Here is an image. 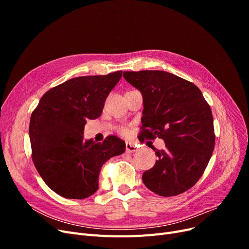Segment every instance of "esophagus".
I'll list each match as a JSON object with an SVG mask.
<instances>
[{"label":"esophagus","instance_id":"esophagus-1","mask_svg":"<svg viewBox=\"0 0 249 249\" xmlns=\"http://www.w3.org/2000/svg\"><path fill=\"white\" fill-rule=\"evenodd\" d=\"M137 150V146L132 142H126V151L128 153H132Z\"/></svg>","mask_w":249,"mask_h":249}]
</instances>
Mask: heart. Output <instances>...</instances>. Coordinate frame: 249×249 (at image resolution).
I'll return each instance as SVG.
<instances>
[{
  "label": "heart",
  "instance_id": "obj_1",
  "mask_svg": "<svg viewBox=\"0 0 249 249\" xmlns=\"http://www.w3.org/2000/svg\"><path fill=\"white\" fill-rule=\"evenodd\" d=\"M120 132H121L122 134H126V133H127V129H126L125 127H122V128L120 129Z\"/></svg>",
  "mask_w": 249,
  "mask_h": 249
}]
</instances>
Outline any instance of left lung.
<instances>
[{"label": "left lung", "mask_w": 249, "mask_h": 249, "mask_svg": "<svg viewBox=\"0 0 249 249\" xmlns=\"http://www.w3.org/2000/svg\"><path fill=\"white\" fill-rule=\"evenodd\" d=\"M125 80L143 97L140 142H165L154 151L158 160L142 175L147 189L162 197H172L195 186L210 160L215 133L212 111L200 89L176 74L163 71H124ZM148 145V143H147Z\"/></svg>", "instance_id": "8db88e82"}]
</instances>
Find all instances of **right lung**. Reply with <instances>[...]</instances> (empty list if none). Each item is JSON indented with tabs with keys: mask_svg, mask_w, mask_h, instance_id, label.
Returning <instances> with one entry per match:
<instances>
[{
	"mask_svg": "<svg viewBox=\"0 0 249 249\" xmlns=\"http://www.w3.org/2000/svg\"><path fill=\"white\" fill-rule=\"evenodd\" d=\"M122 71L73 77L42 96L31 114L32 160L45 184L67 199L96 193L103 164L125 151V142L110 135L103 142L84 141L87 121L99 118Z\"/></svg>",
	"mask_w": 249,
	"mask_h": 249,
	"instance_id": "obj_1",
	"label": "right lung"
}]
</instances>
